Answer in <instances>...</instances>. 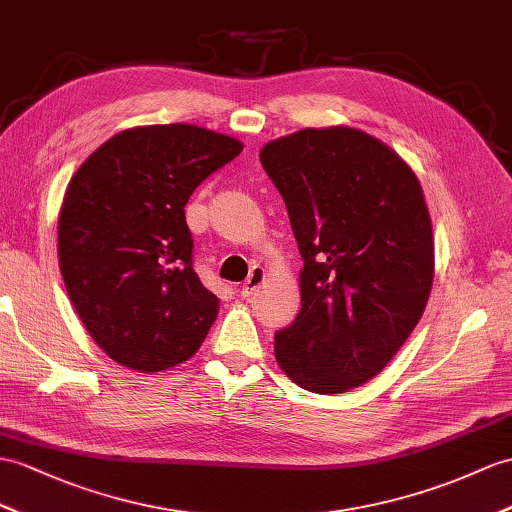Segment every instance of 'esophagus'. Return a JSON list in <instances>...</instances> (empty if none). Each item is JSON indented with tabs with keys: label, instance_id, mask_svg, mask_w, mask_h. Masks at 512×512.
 Returning a JSON list of instances; mask_svg holds the SVG:
<instances>
[{
	"label": "esophagus",
	"instance_id": "34e87169",
	"mask_svg": "<svg viewBox=\"0 0 512 512\" xmlns=\"http://www.w3.org/2000/svg\"><path fill=\"white\" fill-rule=\"evenodd\" d=\"M265 278H267V273H265V269L263 267H252V271H249V276H247V280L239 286V293H241V297H249L252 295L260 284L265 282Z\"/></svg>",
	"mask_w": 512,
	"mask_h": 512
}]
</instances>
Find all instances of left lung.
<instances>
[{
	"mask_svg": "<svg viewBox=\"0 0 512 512\" xmlns=\"http://www.w3.org/2000/svg\"><path fill=\"white\" fill-rule=\"evenodd\" d=\"M260 162L304 258L302 308L276 334L278 365L310 393L352 391L389 365L428 304L434 236L419 178L347 126L269 141Z\"/></svg>",
	"mask_w": 512,
	"mask_h": 512,
	"instance_id": "8db88e82",
	"label": "left lung"
}]
</instances>
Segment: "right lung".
Wrapping results in <instances>:
<instances>
[{"label":"right lung","instance_id":"right-lung-1","mask_svg":"<svg viewBox=\"0 0 512 512\" xmlns=\"http://www.w3.org/2000/svg\"><path fill=\"white\" fill-rule=\"evenodd\" d=\"M241 152L234 136L191 123L139 126L73 173L58 217L60 273L86 332L121 367L165 371L204 343L219 297L193 271L184 206Z\"/></svg>","mask_w":512,"mask_h":512}]
</instances>
